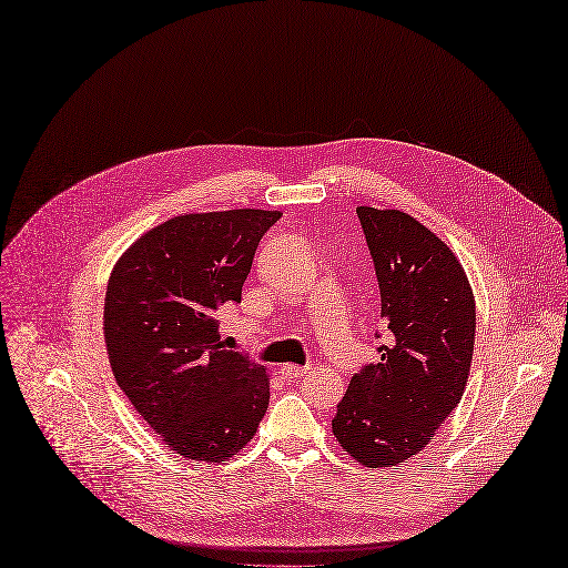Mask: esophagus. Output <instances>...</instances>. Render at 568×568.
<instances>
[{
	"label": "esophagus",
	"instance_id": "esophagus-1",
	"mask_svg": "<svg viewBox=\"0 0 568 568\" xmlns=\"http://www.w3.org/2000/svg\"><path fill=\"white\" fill-rule=\"evenodd\" d=\"M310 371V366H293V364H284L282 368H280V374L286 378V381H298V378H303L305 374Z\"/></svg>",
	"mask_w": 568,
	"mask_h": 568
}]
</instances>
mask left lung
<instances>
[{
  "instance_id": "8db88e82",
  "label": "left lung",
  "mask_w": 568,
  "mask_h": 568,
  "mask_svg": "<svg viewBox=\"0 0 568 568\" xmlns=\"http://www.w3.org/2000/svg\"><path fill=\"white\" fill-rule=\"evenodd\" d=\"M381 286V362L352 376L331 420L364 467L402 465L458 406L475 349V293L456 253L397 209L357 206Z\"/></svg>"
}]
</instances>
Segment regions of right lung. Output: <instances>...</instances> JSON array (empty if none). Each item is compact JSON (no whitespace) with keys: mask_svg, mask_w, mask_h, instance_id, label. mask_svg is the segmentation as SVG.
<instances>
[{"mask_svg":"<svg viewBox=\"0 0 568 568\" xmlns=\"http://www.w3.org/2000/svg\"><path fill=\"white\" fill-rule=\"evenodd\" d=\"M280 216L263 209L173 216L112 267L103 331L114 381L183 458H232L267 410V371L223 347L219 312L242 301L253 253Z\"/></svg>","mask_w":568,"mask_h":568,"instance_id":"1","label":"right lung"}]
</instances>
